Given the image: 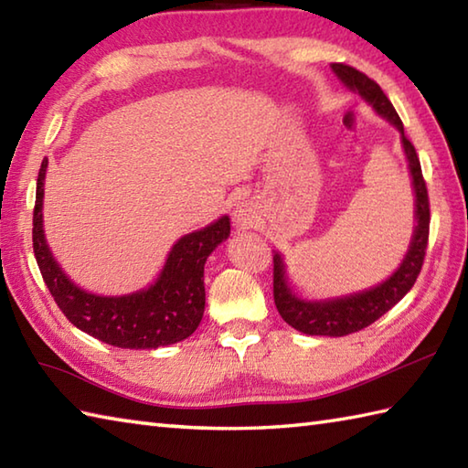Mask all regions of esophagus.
Wrapping results in <instances>:
<instances>
[{"mask_svg":"<svg viewBox=\"0 0 468 468\" xmlns=\"http://www.w3.org/2000/svg\"><path fill=\"white\" fill-rule=\"evenodd\" d=\"M233 221H235L237 227H241V229L251 227L253 221H255V215L251 211V207L247 205V203L237 205V208L233 211Z\"/></svg>","mask_w":468,"mask_h":468,"instance_id":"obj_1","label":"esophagus"}]
</instances>
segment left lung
<instances>
[{
	"mask_svg": "<svg viewBox=\"0 0 468 468\" xmlns=\"http://www.w3.org/2000/svg\"><path fill=\"white\" fill-rule=\"evenodd\" d=\"M335 76L350 88V90L360 94L367 104L374 106L378 114H382L388 122L399 128L402 136V146L406 158H409V168L412 175V186L416 197L414 218L416 227L412 233L410 250L406 253L400 267L388 280L372 290L337 297V300L325 302H307L297 297L285 280V265L280 253L273 255V300L275 307L283 320L295 327L297 332L307 335H330L340 337L354 332H360L364 327L374 324L378 317H382L388 310L399 303L402 297L412 290V285L419 277L426 245H429V229H431V203L429 191L422 176V168L419 154H416L414 144L404 134V124L400 116L396 114L392 102L382 92L372 78H367L360 69L346 64H332Z\"/></svg>",
	"mask_w": 468,
	"mask_h": 468,
	"instance_id": "8db88e82",
	"label": "left lung"
}]
</instances>
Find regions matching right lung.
Wrapping results in <instances>:
<instances>
[{"label":"right lung","mask_w":468,"mask_h":468,"mask_svg":"<svg viewBox=\"0 0 468 468\" xmlns=\"http://www.w3.org/2000/svg\"><path fill=\"white\" fill-rule=\"evenodd\" d=\"M46 168L48 158L37 173L34 255L49 293L68 320L96 340L128 350H154L191 335L205 312V261L231 233L229 217L181 237L168 253L158 280L146 290L121 297L88 293L69 282L46 243L42 221Z\"/></svg>","instance_id":"obj_1"}]
</instances>
